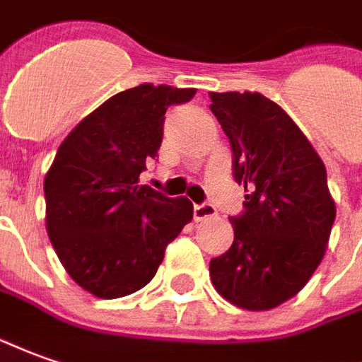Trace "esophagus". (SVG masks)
I'll return each mask as SVG.
<instances>
[{
  "mask_svg": "<svg viewBox=\"0 0 362 362\" xmlns=\"http://www.w3.org/2000/svg\"><path fill=\"white\" fill-rule=\"evenodd\" d=\"M216 214V207L211 206V204H196V206H194V219H196V221L209 219V217H214Z\"/></svg>",
  "mask_w": 362,
  "mask_h": 362,
  "instance_id": "1",
  "label": "esophagus"
}]
</instances>
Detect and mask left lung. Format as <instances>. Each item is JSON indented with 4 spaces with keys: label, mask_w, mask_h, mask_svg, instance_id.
<instances>
[{
    "label": "left lung",
    "mask_w": 362,
    "mask_h": 362,
    "mask_svg": "<svg viewBox=\"0 0 362 362\" xmlns=\"http://www.w3.org/2000/svg\"><path fill=\"white\" fill-rule=\"evenodd\" d=\"M233 151L235 180L249 192L231 217L229 251L209 262L227 302L272 310L296 296L320 267L335 221L325 164L286 111L257 92H209Z\"/></svg>",
    "instance_id": "left-lung-1"
}]
</instances>
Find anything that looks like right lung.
Wrapping results in <instances>:
<instances>
[{"instance_id":"1","label":"right lung","mask_w":362,"mask_h":362,"mask_svg":"<svg viewBox=\"0 0 362 362\" xmlns=\"http://www.w3.org/2000/svg\"><path fill=\"white\" fill-rule=\"evenodd\" d=\"M194 88L141 84L115 93L58 146L45 178L47 231L78 286L113 300L146 286L192 221L188 198L139 186L163 143L164 113Z\"/></svg>"}]
</instances>
